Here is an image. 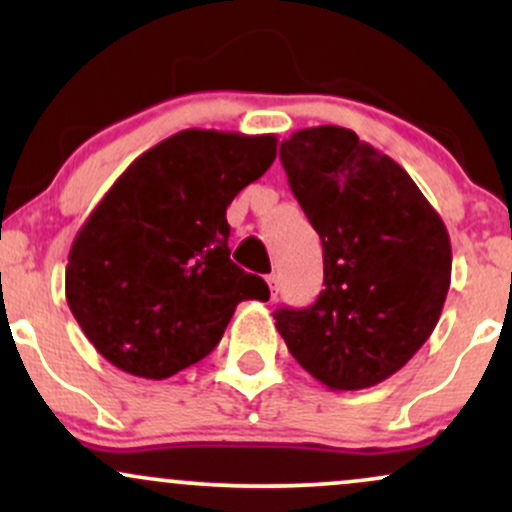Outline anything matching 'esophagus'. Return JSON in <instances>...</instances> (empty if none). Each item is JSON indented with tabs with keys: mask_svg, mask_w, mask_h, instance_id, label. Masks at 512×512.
<instances>
[{
	"mask_svg": "<svg viewBox=\"0 0 512 512\" xmlns=\"http://www.w3.org/2000/svg\"><path fill=\"white\" fill-rule=\"evenodd\" d=\"M267 284H269V291H272V298H276V293H279V276L269 274Z\"/></svg>",
	"mask_w": 512,
	"mask_h": 512,
	"instance_id": "34e87169",
	"label": "esophagus"
}]
</instances>
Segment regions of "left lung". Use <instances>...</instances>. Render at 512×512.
Returning a JSON list of instances; mask_svg holds the SVG:
<instances>
[{
    "label": "left lung",
    "mask_w": 512,
    "mask_h": 512,
    "mask_svg": "<svg viewBox=\"0 0 512 512\" xmlns=\"http://www.w3.org/2000/svg\"><path fill=\"white\" fill-rule=\"evenodd\" d=\"M279 158L322 240L325 289L308 308L276 310V330L330 390L383 383L436 330L450 289L448 228L407 170L351 129H298Z\"/></svg>",
    "instance_id": "left-lung-1"
}]
</instances>
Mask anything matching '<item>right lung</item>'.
I'll list each match as a JSON object with an SVG mask.
<instances>
[{
	"label": "right lung",
	"instance_id": "obj_1",
	"mask_svg": "<svg viewBox=\"0 0 512 512\" xmlns=\"http://www.w3.org/2000/svg\"><path fill=\"white\" fill-rule=\"evenodd\" d=\"M274 158V134L182 129L115 180L64 274L98 354L137 378H170L214 351L240 301H267L262 276L231 262L226 209Z\"/></svg>",
	"mask_w": 512,
	"mask_h": 512
}]
</instances>
